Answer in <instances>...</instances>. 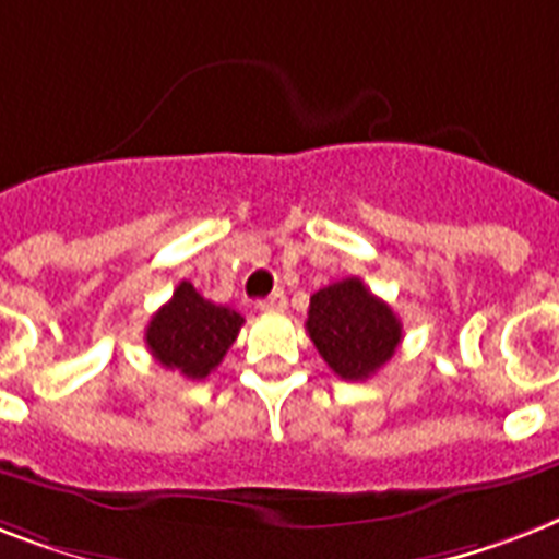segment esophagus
<instances>
[{"instance_id": "1", "label": "esophagus", "mask_w": 559, "mask_h": 559, "mask_svg": "<svg viewBox=\"0 0 559 559\" xmlns=\"http://www.w3.org/2000/svg\"><path fill=\"white\" fill-rule=\"evenodd\" d=\"M262 311H285V306H288V300H285L283 292H274L271 297H265V300L257 302Z\"/></svg>"}]
</instances>
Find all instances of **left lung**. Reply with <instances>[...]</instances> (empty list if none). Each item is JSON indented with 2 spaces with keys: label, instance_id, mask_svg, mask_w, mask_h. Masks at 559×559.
I'll return each instance as SVG.
<instances>
[{
  "label": "left lung",
  "instance_id": "left-lung-1",
  "mask_svg": "<svg viewBox=\"0 0 559 559\" xmlns=\"http://www.w3.org/2000/svg\"><path fill=\"white\" fill-rule=\"evenodd\" d=\"M306 332L343 381H366L401 343V320L357 276L320 288L308 306Z\"/></svg>",
  "mask_w": 559,
  "mask_h": 559
}]
</instances>
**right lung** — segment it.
<instances>
[{
    "instance_id": "obj_1",
    "label": "right lung",
    "mask_w": 559,
    "mask_h": 559,
    "mask_svg": "<svg viewBox=\"0 0 559 559\" xmlns=\"http://www.w3.org/2000/svg\"><path fill=\"white\" fill-rule=\"evenodd\" d=\"M242 323L239 311L204 300L185 280L146 325V346L160 366L202 381L222 364Z\"/></svg>"
}]
</instances>
